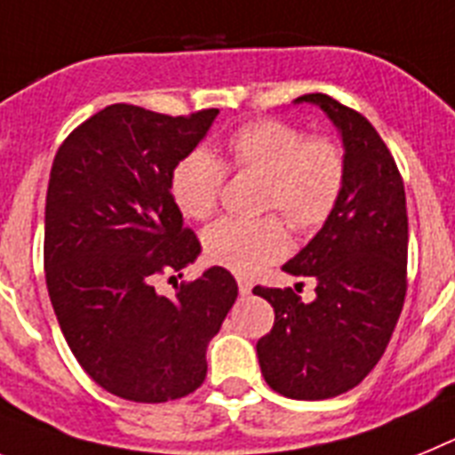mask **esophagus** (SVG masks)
Returning a JSON list of instances; mask_svg holds the SVG:
<instances>
[{
	"label": "esophagus",
	"instance_id": "obj_1",
	"mask_svg": "<svg viewBox=\"0 0 455 455\" xmlns=\"http://www.w3.org/2000/svg\"><path fill=\"white\" fill-rule=\"evenodd\" d=\"M238 291L243 293V296H250L251 293V282L247 280V277H238Z\"/></svg>",
	"mask_w": 455,
	"mask_h": 455
}]
</instances>
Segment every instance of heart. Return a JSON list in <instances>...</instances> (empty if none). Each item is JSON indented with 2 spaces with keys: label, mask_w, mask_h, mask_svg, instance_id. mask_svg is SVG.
<instances>
[{
  "label": "heart",
  "mask_w": 455,
  "mask_h": 455,
  "mask_svg": "<svg viewBox=\"0 0 455 455\" xmlns=\"http://www.w3.org/2000/svg\"><path fill=\"white\" fill-rule=\"evenodd\" d=\"M224 169L261 178V210H277L296 231L322 227L335 210L345 187V155L326 136L305 139L300 129L280 120L250 122L224 143L221 159L192 150L175 164L171 194L189 220H208L217 208ZM289 238L280 217L215 221L205 231L210 261L250 275L280 259Z\"/></svg>",
  "instance_id": "heart-1"
}]
</instances>
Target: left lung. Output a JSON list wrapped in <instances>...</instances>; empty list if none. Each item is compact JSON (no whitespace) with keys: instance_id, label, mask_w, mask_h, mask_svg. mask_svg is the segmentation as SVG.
Here are the masks:
<instances>
[{"instance_id":"8db88e82","label":"left lung","mask_w":455,"mask_h":455,"mask_svg":"<svg viewBox=\"0 0 455 455\" xmlns=\"http://www.w3.org/2000/svg\"><path fill=\"white\" fill-rule=\"evenodd\" d=\"M333 122L345 148V187L319 234L282 270L315 282V300L254 286L275 310L257 342L263 379L293 400H326L365 379L387 349L407 291L404 185L387 143L361 113L328 94H303Z\"/></svg>"}]
</instances>
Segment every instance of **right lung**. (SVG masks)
Here are the masks:
<instances>
[{
    "label": "right lung",
    "instance_id": "add662e5",
    "mask_svg": "<svg viewBox=\"0 0 455 455\" xmlns=\"http://www.w3.org/2000/svg\"><path fill=\"white\" fill-rule=\"evenodd\" d=\"M217 108L187 117L113 104L60 145L45 196V284L68 347L117 398L166 403L205 379L208 342L238 296L212 266L156 293L155 277L196 261L171 173L205 139ZM182 277V275H178Z\"/></svg>",
    "mask_w": 455,
    "mask_h": 455
}]
</instances>
